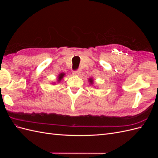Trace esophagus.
<instances>
[{
    "label": "esophagus",
    "mask_w": 158,
    "mask_h": 158,
    "mask_svg": "<svg viewBox=\"0 0 158 158\" xmlns=\"http://www.w3.org/2000/svg\"><path fill=\"white\" fill-rule=\"evenodd\" d=\"M80 73H81V70L80 69L74 70V71H73V73L74 76H78V75L80 74Z\"/></svg>",
    "instance_id": "34e87169"
}]
</instances>
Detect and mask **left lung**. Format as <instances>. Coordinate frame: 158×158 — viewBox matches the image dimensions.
<instances>
[{
	"label": "left lung",
	"mask_w": 158,
	"mask_h": 158,
	"mask_svg": "<svg viewBox=\"0 0 158 158\" xmlns=\"http://www.w3.org/2000/svg\"><path fill=\"white\" fill-rule=\"evenodd\" d=\"M89 84L92 85V84H94V80H93V78H89Z\"/></svg>",
	"instance_id": "obj_1"
}]
</instances>
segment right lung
<instances>
[{"label": "right lung", "instance_id": "obj_1", "mask_svg": "<svg viewBox=\"0 0 158 158\" xmlns=\"http://www.w3.org/2000/svg\"><path fill=\"white\" fill-rule=\"evenodd\" d=\"M64 75H65V74H64V73L59 74V75L58 76V80H57V81H58V82H60V81L62 80V79L63 78V77H64Z\"/></svg>", "mask_w": 158, "mask_h": 158}]
</instances>
